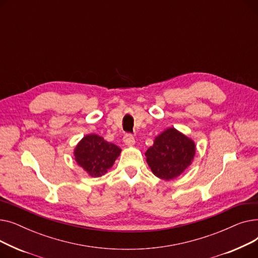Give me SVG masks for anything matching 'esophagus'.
<instances>
[{
  "label": "esophagus",
  "mask_w": 258,
  "mask_h": 258,
  "mask_svg": "<svg viewBox=\"0 0 258 258\" xmlns=\"http://www.w3.org/2000/svg\"><path fill=\"white\" fill-rule=\"evenodd\" d=\"M123 141H124V143L126 145H130V146L135 144V138H134V136H133L132 134H126L125 136L123 137Z\"/></svg>",
  "instance_id": "obj_1"
}]
</instances>
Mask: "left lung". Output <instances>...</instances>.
Wrapping results in <instances>:
<instances>
[{
	"label": "left lung",
	"mask_w": 258,
	"mask_h": 258,
	"mask_svg": "<svg viewBox=\"0 0 258 258\" xmlns=\"http://www.w3.org/2000/svg\"><path fill=\"white\" fill-rule=\"evenodd\" d=\"M195 154V142L171 127L156 137L145 156L156 177L168 181L179 177L191 164Z\"/></svg>",
	"instance_id": "obj_1"
}]
</instances>
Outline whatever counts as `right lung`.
<instances>
[{"mask_svg":"<svg viewBox=\"0 0 258 258\" xmlns=\"http://www.w3.org/2000/svg\"><path fill=\"white\" fill-rule=\"evenodd\" d=\"M120 148L98 135H87L77 144L74 156L79 166L91 177H101L110 169L120 155Z\"/></svg>","mask_w":258,"mask_h":258,"instance_id":"right-lung-1","label":"right lung"}]
</instances>
